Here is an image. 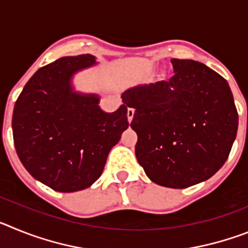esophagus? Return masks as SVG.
Here are the masks:
<instances>
[{"mask_svg": "<svg viewBox=\"0 0 248 248\" xmlns=\"http://www.w3.org/2000/svg\"><path fill=\"white\" fill-rule=\"evenodd\" d=\"M134 113H135V109L134 108H128V120L131 122L133 118H134Z\"/></svg>", "mask_w": 248, "mask_h": 248, "instance_id": "1", "label": "esophagus"}]
</instances>
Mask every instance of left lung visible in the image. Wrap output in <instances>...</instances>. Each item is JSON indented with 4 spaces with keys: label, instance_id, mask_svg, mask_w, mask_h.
Listing matches in <instances>:
<instances>
[{
    "label": "left lung",
    "instance_id": "obj_1",
    "mask_svg": "<svg viewBox=\"0 0 248 248\" xmlns=\"http://www.w3.org/2000/svg\"><path fill=\"white\" fill-rule=\"evenodd\" d=\"M169 80L123 94L135 109V155L155 184L185 189L225 164L236 139L238 114L227 80L191 59H171Z\"/></svg>",
    "mask_w": 248,
    "mask_h": 248
}]
</instances>
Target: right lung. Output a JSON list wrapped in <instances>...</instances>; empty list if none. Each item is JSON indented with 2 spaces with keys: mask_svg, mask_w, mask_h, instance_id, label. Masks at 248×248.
<instances>
[{
  "mask_svg": "<svg viewBox=\"0 0 248 248\" xmlns=\"http://www.w3.org/2000/svg\"><path fill=\"white\" fill-rule=\"evenodd\" d=\"M94 62L91 54H80L39 68L13 109V143L21 163L59 192L79 191L97 181L109 151L129 126L126 103L104 113L98 97L72 91V76Z\"/></svg>",
  "mask_w": 248,
  "mask_h": 248,
  "instance_id": "1",
  "label": "right lung"
}]
</instances>
